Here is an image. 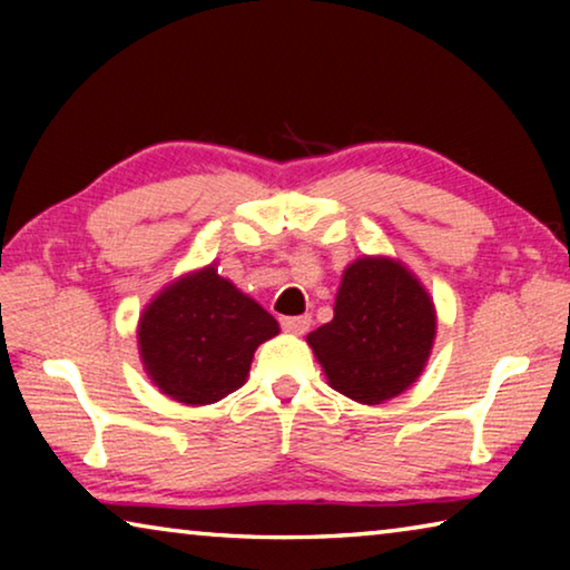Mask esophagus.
I'll list each match as a JSON object with an SVG mask.
<instances>
[{
    "instance_id": "1",
    "label": "esophagus",
    "mask_w": 570,
    "mask_h": 570,
    "mask_svg": "<svg viewBox=\"0 0 570 570\" xmlns=\"http://www.w3.org/2000/svg\"><path fill=\"white\" fill-rule=\"evenodd\" d=\"M282 326H284V332L302 336V334L308 332V326H312V316H308V314H302V316H284Z\"/></svg>"
}]
</instances>
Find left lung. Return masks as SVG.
Returning <instances> with one entry per match:
<instances>
[{
	"label": "left lung",
	"instance_id": "1",
	"mask_svg": "<svg viewBox=\"0 0 570 570\" xmlns=\"http://www.w3.org/2000/svg\"><path fill=\"white\" fill-rule=\"evenodd\" d=\"M438 312L400 258L360 256L344 268L334 320L306 336L330 387L360 404L410 390L428 366Z\"/></svg>",
	"mask_w": 570,
	"mask_h": 570
}]
</instances>
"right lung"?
Wrapping results in <instances>:
<instances>
[{"mask_svg": "<svg viewBox=\"0 0 570 570\" xmlns=\"http://www.w3.org/2000/svg\"><path fill=\"white\" fill-rule=\"evenodd\" d=\"M278 334V322L218 274V264L180 274L150 298L138 320L148 380L180 404L204 407L244 387L250 360Z\"/></svg>", "mask_w": 570, "mask_h": 570, "instance_id": "right-lung-1", "label": "right lung"}]
</instances>
